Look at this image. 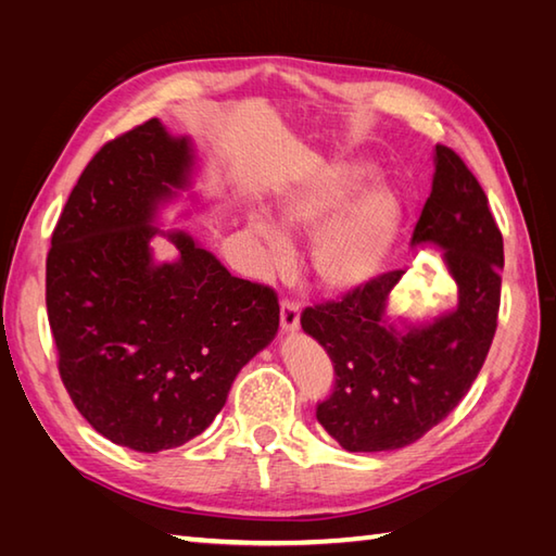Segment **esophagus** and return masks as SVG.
Segmentation results:
<instances>
[{
	"instance_id": "1",
	"label": "esophagus",
	"mask_w": 556,
	"mask_h": 556,
	"mask_svg": "<svg viewBox=\"0 0 556 556\" xmlns=\"http://www.w3.org/2000/svg\"><path fill=\"white\" fill-rule=\"evenodd\" d=\"M301 323V311L299 305L293 301H281V311H279V325H281V332H296Z\"/></svg>"
}]
</instances>
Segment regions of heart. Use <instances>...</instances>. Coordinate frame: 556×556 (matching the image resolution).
Returning <instances> with one entry per match:
<instances>
[{"label":"heart","mask_w":556,"mask_h":556,"mask_svg":"<svg viewBox=\"0 0 556 556\" xmlns=\"http://www.w3.org/2000/svg\"><path fill=\"white\" fill-rule=\"evenodd\" d=\"M372 172V162L361 157L320 160L277 191L279 227L263 212H251L248 224L263 241L269 267L279 269L291 260L287 233L317 231L311 245L317 285L325 291H351L370 281L392 251L401 224V203L387 186L355 192Z\"/></svg>","instance_id":"1"}]
</instances>
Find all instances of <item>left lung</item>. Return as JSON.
<instances>
[{"mask_svg":"<svg viewBox=\"0 0 556 556\" xmlns=\"http://www.w3.org/2000/svg\"><path fill=\"white\" fill-rule=\"evenodd\" d=\"M425 245L442 251L454 308L418 323L396 315L392 291L406 275L396 269L301 315L337 375L317 420L346 452H392L420 440L468 394L497 329L502 233L478 179L444 146H434L432 191L410 239V248Z\"/></svg>","mask_w":556,"mask_h":556,"instance_id":"obj_1","label":"left lung"}]
</instances>
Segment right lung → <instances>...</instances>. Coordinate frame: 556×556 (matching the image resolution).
<instances>
[{
    "label": "right lung",
    "instance_id": "right-lung-1",
    "mask_svg": "<svg viewBox=\"0 0 556 556\" xmlns=\"http://www.w3.org/2000/svg\"><path fill=\"white\" fill-rule=\"evenodd\" d=\"M195 174L193 140L160 119L110 140L71 191L47 255L66 392L100 434L146 454L203 432L279 329L275 291L233 277L188 231L160 229ZM160 235L172 261L154 255Z\"/></svg>",
    "mask_w": 556,
    "mask_h": 556
}]
</instances>
